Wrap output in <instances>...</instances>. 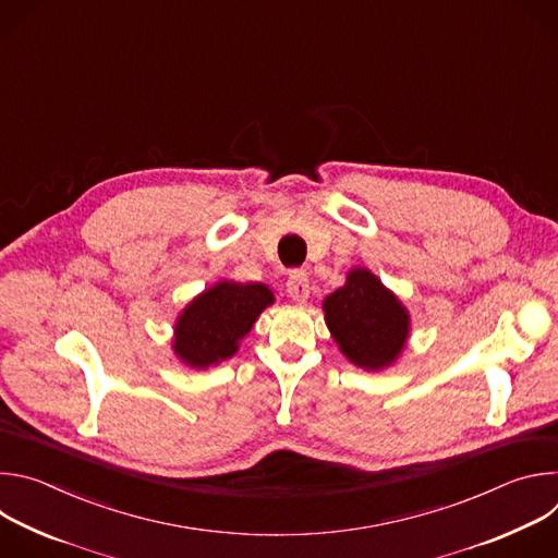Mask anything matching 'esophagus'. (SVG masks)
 I'll return each mask as SVG.
<instances>
[{
    "instance_id": "1",
    "label": "esophagus",
    "mask_w": 558,
    "mask_h": 558,
    "mask_svg": "<svg viewBox=\"0 0 558 558\" xmlns=\"http://www.w3.org/2000/svg\"><path fill=\"white\" fill-rule=\"evenodd\" d=\"M287 293L293 302L302 304L308 298V278L304 271H291L287 280Z\"/></svg>"
}]
</instances>
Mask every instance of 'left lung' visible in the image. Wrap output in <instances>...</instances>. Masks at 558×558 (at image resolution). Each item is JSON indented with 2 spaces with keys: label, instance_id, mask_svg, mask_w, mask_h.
Returning a JSON list of instances; mask_svg holds the SVG:
<instances>
[{
  "label": "left lung",
  "instance_id": "8db88e82",
  "mask_svg": "<svg viewBox=\"0 0 558 558\" xmlns=\"http://www.w3.org/2000/svg\"><path fill=\"white\" fill-rule=\"evenodd\" d=\"M323 308L333 340L355 366L379 371L404 351L409 311L368 269H351L347 284L327 295Z\"/></svg>",
  "mask_w": 558,
  "mask_h": 558
}]
</instances>
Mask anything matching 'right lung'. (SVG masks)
Wrapping results in <instances>:
<instances>
[{"mask_svg":"<svg viewBox=\"0 0 558 558\" xmlns=\"http://www.w3.org/2000/svg\"><path fill=\"white\" fill-rule=\"evenodd\" d=\"M269 304H274V293L267 284L216 282L179 315L174 353L192 368H207L231 357Z\"/></svg>","mask_w":558,"mask_h":558,"instance_id":"add662e5","label":"right lung"}]
</instances>
